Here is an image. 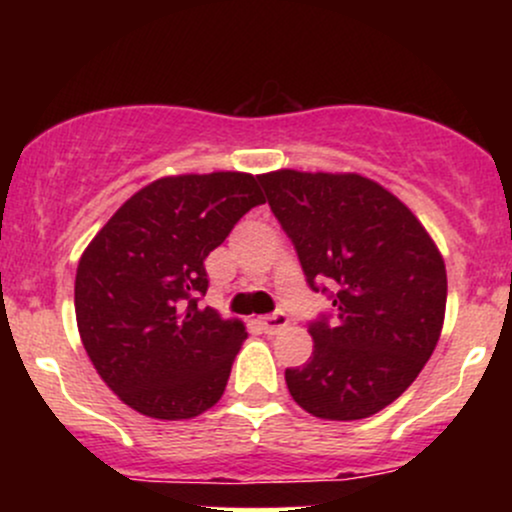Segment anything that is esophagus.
<instances>
[{
  "label": "esophagus",
  "instance_id": "esophagus-1",
  "mask_svg": "<svg viewBox=\"0 0 512 512\" xmlns=\"http://www.w3.org/2000/svg\"><path fill=\"white\" fill-rule=\"evenodd\" d=\"M260 325L264 334H276L279 330H284L286 325H289V317L284 313H274V315H264L260 317Z\"/></svg>",
  "mask_w": 512,
  "mask_h": 512
}]
</instances>
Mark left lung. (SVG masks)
<instances>
[{"label": "left lung", "instance_id": "8db88e82", "mask_svg": "<svg viewBox=\"0 0 512 512\" xmlns=\"http://www.w3.org/2000/svg\"><path fill=\"white\" fill-rule=\"evenodd\" d=\"M308 284L334 281L337 320L308 327L313 356L286 368L298 407L358 421L392 404L426 366L445 320L448 274L436 240L380 182L281 168L257 175Z\"/></svg>", "mask_w": 512, "mask_h": 512}]
</instances>
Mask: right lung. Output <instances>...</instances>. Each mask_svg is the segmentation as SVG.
<instances>
[{
	"instance_id": "add662e5",
	"label": "right lung",
	"mask_w": 512,
	"mask_h": 512,
	"mask_svg": "<svg viewBox=\"0 0 512 512\" xmlns=\"http://www.w3.org/2000/svg\"><path fill=\"white\" fill-rule=\"evenodd\" d=\"M264 195L252 173L166 175L134 192L93 236L74 281L93 368L127 407L161 421L219 402L248 332L199 308L204 260Z\"/></svg>"
}]
</instances>
